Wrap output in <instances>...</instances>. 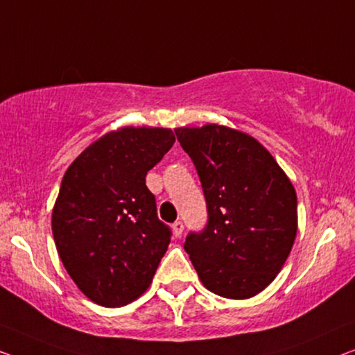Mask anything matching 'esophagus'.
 Instances as JSON below:
<instances>
[{"mask_svg":"<svg viewBox=\"0 0 355 355\" xmlns=\"http://www.w3.org/2000/svg\"><path fill=\"white\" fill-rule=\"evenodd\" d=\"M172 230H173V234H175V236H180V234L183 233V223L182 222H175L172 225Z\"/></svg>","mask_w":355,"mask_h":355,"instance_id":"34e87169","label":"esophagus"}]
</instances>
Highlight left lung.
I'll list each match as a JSON object with an SVG mask.
<instances>
[{"mask_svg": "<svg viewBox=\"0 0 355 355\" xmlns=\"http://www.w3.org/2000/svg\"><path fill=\"white\" fill-rule=\"evenodd\" d=\"M196 166L207 202L202 233H189L184 251L209 291L249 299L282 270L297 233L291 180L251 135L218 123L175 128Z\"/></svg>", "mask_w": 355, "mask_h": 355, "instance_id": "8db88e82", "label": "left lung"}]
</instances>
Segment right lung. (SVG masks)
<instances>
[{
	"label": "right lung",
	"mask_w": 355,
	"mask_h": 355,
	"mask_svg": "<svg viewBox=\"0 0 355 355\" xmlns=\"http://www.w3.org/2000/svg\"><path fill=\"white\" fill-rule=\"evenodd\" d=\"M175 135L122 127L93 141L64 173L51 228L73 283L103 307H122L146 291L171 243L157 218L146 173Z\"/></svg>",
	"instance_id": "right-lung-1"
}]
</instances>
